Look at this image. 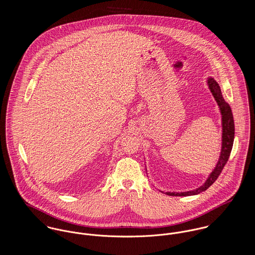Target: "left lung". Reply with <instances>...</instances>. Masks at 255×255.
Segmentation results:
<instances>
[{"label": "left lung", "mask_w": 255, "mask_h": 255, "mask_svg": "<svg viewBox=\"0 0 255 255\" xmlns=\"http://www.w3.org/2000/svg\"><path fill=\"white\" fill-rule=\"evenodd\" d=\"M208 85H209V88H210L216 102L218 103L219 107L221 110V114H222V125H223V133H222L223 139H222V141L223 142H222V150H221V155H220L218 164L216 165V168L214 169V171L208 177L207 181L200 187L190 190V191H185V192H166L168 195L188 196V195H195L202 191H205L208 187H210L213 184V182L218 179L220 174L222 173V170L224 169L225 165L227 164V162L229 160V157H230V154H231V151L233 148L234 137H235V123H234L233 113H232L230 105L227 102H225V100L222 96V92H221L218 83L213 78H209Z\"/></svg>", "instance_id": "left-lung-1"}]
</instances>
